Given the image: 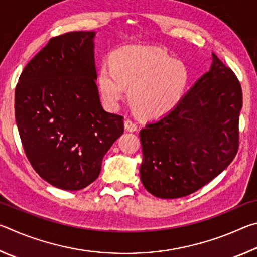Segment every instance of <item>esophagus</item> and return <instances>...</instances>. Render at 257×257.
<instances>
[{"label": "esophagus", "instance_id": "esophagus-1", "mask_svg": "<svg viewBox=\"0 0 257 257\" xmlns=\"http://www.w3.org/2000/svg\"><path fill=\"white\" fill-rule=\"evenodd\" d=\"M124 128L127 132H136L137 130V124L134 122L133 120L125 119L124 120Z\"/></svg>", "mask_w": 257, "mask_h": 257}]
</instances>
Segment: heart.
Segmentation results:
<instances>
[{"instance_id": "heart-1", "label": "heart", "mask_w": 257, "mask_h": 257, "mask_svg": "<svg viewBox=\"0 0 257 257\" xmlns=\"http://www.w3.org/2000/svg\"><path fill=\"white\" fill-rule=\"evenodd\" d=\"M189 82L181 61L153 46H124L111 55V67L103 64L97 86L104 104L116 110L129 89V102L139 115L155 119L177 105Z\"/></svg>"}]
</instances>
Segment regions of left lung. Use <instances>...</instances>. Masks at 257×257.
Returning a JSON list of instances; mask_svg holds the SVG:
<instances>
[{"label": "left lung", "instance_id": "1", "mask_svg": "<svg viewBox=\"0 0 257 257\" xmlns=\"http://www.w3.org/2000/svg\"><path fill=\"white\" fill-rule=\"evenodd\" d=\"M242 90L234 72L213 53L210 71L162 118L141 132V180L154 196H187L232 162L239 149Z\"/></svg>", "mask_w": 257, "mask_h": 257}]
</instances>
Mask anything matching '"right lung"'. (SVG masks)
<instances>
[{
    "mask_svg": "<svg viewBox=\"0 0 257 257\" xmlns=\"http://www.w3.org/2000/svg\"><path fill=\"white\" fill-rule=\"evenodd\" d=\"M94 32L52 37L21 72L15 112L34 170L52 186L80 190L124 132L123 116L104 110L96 85Z\"/></svg>",
    "mask_w": 257,
    "mask_h": 257,
    "instance_id": "1",
    "label": "right lung"
}]
</instances>
